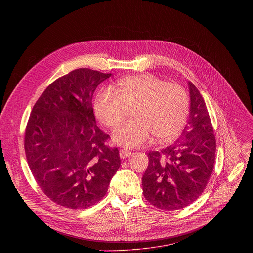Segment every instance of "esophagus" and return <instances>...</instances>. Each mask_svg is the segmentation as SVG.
Listing matches in <instances>:
<instances>
[{"label":"esophagus","mask_w":253,"mask_h":253,"mask_svg":"<svg viewBox=\"0 0 253 253\" xmlns=\"http://www.w3.org/2000/svg\"><path fill=\"white\" fill-rule=\"evenodd\" d=\"M119 154H120V157L124 159V158H128L132 154V152L130 150H127V149H121Z\"/></svg>","instance_id":"obj_1"}]
</instances>
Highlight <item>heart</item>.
Wrapping results in <instances>:
<instances>
[{"instance_id":"1","label":"heart","mask_w":253,"mask_h":253,"mask_svg":"<svg viewBox=\"0 0 253 253\" xmlns=\"http://www.w3.org/2000/svg\"><path fill=\"white\" fill-rule=\"evenodd\" d=\"M135 120L126 122L113 133V141L127 148H136L151 139L166 142L182 131L189 113V98L179 85L168 84L152 75L139 74L118 81V89H101L94 102L98 120L105 126L117 127L128 108Z\"/></svg>"}]
</instances>
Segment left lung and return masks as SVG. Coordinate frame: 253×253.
Here are the masks:
<instances>
[{
  "label": "left lung",
  "mask_w": 253,
  "mask_h": 253,
  "mask_svg": "<svg viewBox=\"0 0 253 253\" xmlns=\"http://www.w3.org/2000/svg\"><path fill=\"white\" fill-rule=\"evenodd\" d=\"M190 113L179 139L159 151L147 153L142 177L143 194L152 205L177 210L194 202L205 189L215 162L216 140L205 102L188 82Z\"/></svg>",
  "instance_id": "1"
}]
</instances>
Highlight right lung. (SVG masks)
Instances as JSON below:
<instances>
[{"label": "right lung", "instance_id": "right-lung-1", "mask_svg": "<svg viewBox=\"0 0 253 253\" xmlns=\"http://www.w3.org/2000/svg\"><path fill=\"white\" fill-rule=\"evenodd\" d=\"M111 76L89 68L50 84L35 103L25 132V153L39 187L53 202L84 209L99 202L120 167L119 150L96 124L92 98Z\"/></svg>", "mask_w": 253, "mask_h": 253}]
</instances>
